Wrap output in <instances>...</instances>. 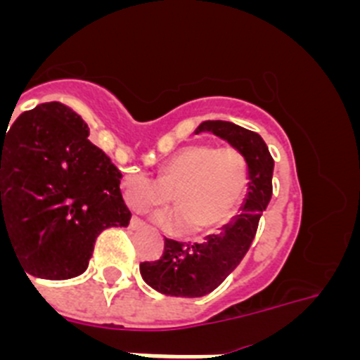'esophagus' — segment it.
<instances>
[{
    "label": "esophagus",
    "instance_id": "34e87169",
    "mask_svg": "<svg viewBox=\"0 0 360 360\" xmlns=\"http://www.w3.org/2000/svg\"><path fill=\"white\" fill-rule=\"evenodd\" d=\"M142 227H144V221L133 216L131 221H129V229H131V231H136V229H142Z\"/></svg>",
    "mask_w": 360,
    "mask_h": 360
}]
</instances>
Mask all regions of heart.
<instances>
[{
    "mask_svg": "<svg viewBox=\"0 0 360 360\" xmlns=\"http://www.w3.org/2000/svg\"><path fill=\"white\" fill-rule=\"evenodd\" d=\"M249 186L243 155L234 148L191 144L165 162L160 176L129 174L124 195L133 209L165 207L176 198V212L158 214V224L173 231H211L234 216Z\"/></svg>",
    "mask_w": 360,
    "mask_h": 360,
    "instance_id": "1",
    "label": "heart"
}]
</instances>
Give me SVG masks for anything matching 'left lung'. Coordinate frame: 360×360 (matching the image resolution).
<instances>
[{
	"instance_id": "8db88e82",
	"label": "left lung",
	"mask_w": 360,
	"mask_h": 360,
	"mask_svg": "<svg viewBox=\"0 0 360 360\" xmlns=\"http://www.w3.org/2000/svg\"><path fill=\"white\" fill-rule=\"evenodd\" d=\"M202 131L214 133L243 155L249 186L240 212L221 231L200 243L165 240L160 259L141 263L142 279L149 287L174 297H202L225 281L249 250L272 196L274 160L262 136L227 120H205L195 133Z\"/></svg>"
}]
</instances>
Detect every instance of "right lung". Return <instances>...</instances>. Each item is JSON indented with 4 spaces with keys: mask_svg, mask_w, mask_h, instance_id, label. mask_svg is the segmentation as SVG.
<instances>
[{
    "mask_svg": "<svg viewBox=\"0 0 360 360\" xmlns=\"http://www.w3.org/2000/svg\"><path fill=\"white\" fill-rule=\"evenodd\" d=\"M88 135L61 103L39 104L0 129V249L5 240L34 278L82 274L98 234L129 225L122 174Z\"/></svg>",
    "mask_w": 360,
    "mask_h": 360,
    "instance_id": "right-lung-1",
    "label": "right lung"
}]
</instances>
